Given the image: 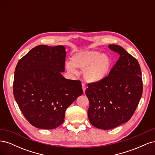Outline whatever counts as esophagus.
Returning <instances> with one entry per match:
<instances>
[{
	"instance_id": "obj_1",
	"label": "esophagus",
	"mask_w": 155,
	"mask_h": 155,
	"mask_svg": "<svg viewBox=\"0 0 155 155\" xmlns=\"http://www.w3.org/2000/svg\"><path fill=\"white\" fill-rule=\"evenodd\" d=\"M82 88H83V92L85 93V90H86V88H87V87H86V85H85V84L82 83Z\"/></svg>"
}]
</instances>
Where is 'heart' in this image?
<instances>
[{
  "label": "heart",
  "instance_id": "b5f03b06",
  "mask_svg": "<svg viewBox=\"0 0 155 155\" xmlns=\"http://www.w3.org/2000/svg\"><path fill=\"white\" fill-rule=\"evenodd\" d=\"M112 64V58L108 54H100L96 50H87L73 56L71 63L67 64V69L72 74L76 73L74 67L84 70L83 77L87 82L97 83L107 76Z\"/></svg>",
  "mask_w": 155,
  "mask_h": 155
}]
</instances>
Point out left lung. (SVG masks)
I'll list each match as a JSON object with an SVG mask.
<instances>
[{
  "mask_svg": "<svg viewBox=\"0 0 155 155\" xmlns=\"http://www.w3.org/2000/svg\"><path fill=\"white\" fill-rule=\"evenodd\" d=\"M120 58L107 76L97 83H88V117L96 127L108 130L129 121L141 99L142 72L137 59L124 48L110 45Z\"/></svg>",
  "mask_w": 155,
  "mask_h": 155,
  "instance_id": "8db88e82",
  "label": "left lung"
}]
</instances>
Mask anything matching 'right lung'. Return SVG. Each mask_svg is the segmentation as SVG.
Returning <instances> with one entry per match:
<instances>
[{
  "label": "right lung",
  "mask_w": 155,
  "mask_h": 155,
  "mask_svg": "<svg viewBox=\"0 0 155 155\" xmlns=\"http://www.w3.org/2000/svg\"><path fill=\"white\" fill-rule=\"evenodd\" d=\"M64 46L38 45L17 64L13 95L25 118L37 128L52 129L64 121L67 108L83 94L81 82L64 78Z\"/></svg>",
  "instance_id": "1"
}]
</instances>
